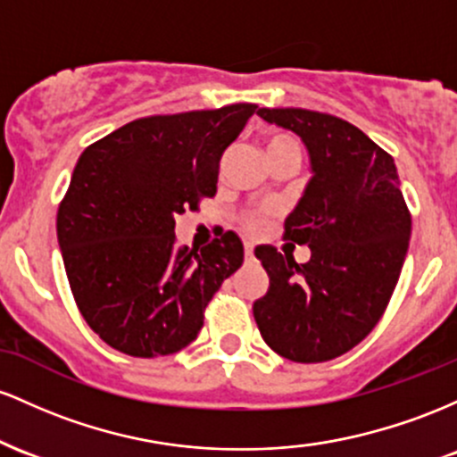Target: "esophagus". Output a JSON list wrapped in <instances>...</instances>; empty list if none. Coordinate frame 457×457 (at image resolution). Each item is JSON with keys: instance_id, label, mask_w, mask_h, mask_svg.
<instances>
[{"instance_id": "obj_1", "label": "esophagus", "mask_w": 457, "mask_h": 457, "mask_svg": "<svg viewBox=\"0 0 457 457\" xmlns=\"http://www.w3.org/2000/svg\"><path fill=\"white\" fill-rule=\"evenodd\" d=\"M244 254H245V259H253V256H254V250H253V245H250V244H245V248H244Z\"/></svg>"}]
</instances>
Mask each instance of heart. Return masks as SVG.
Listing matches in <instances>:
<instances>
[{
  "mask_svg": "<svg viewBox=\"0 0 457 457\" xmlns=\"http://www.w3.org/2000/svg\"><path fill=\"white\" fill-rule=\"evenodd\" d=\"M265 157H280V155H294V157H300V146H297V140L291 133H285V131H276V133H270L268 137H265ZM261 222H263V218H261L259 213H248L244 218V228L245 230H256L261 227Z\"/></svg>",
  "mask_w": 457,
  "mask_h": 457,
  "instance_id": "b5f03b06",
  "label": "heart"
}]
</instances>
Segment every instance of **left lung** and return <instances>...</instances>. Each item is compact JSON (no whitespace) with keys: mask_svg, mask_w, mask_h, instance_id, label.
<instances>
[{"mask_svg":"<svg viewBox=\"0 0 457 457\" xmlns=\"http://www.w3.org/2000/svg\"><path fill=\"white\" fill-rule=\"evenodd\" d=\"M265 122L304 142L311 181L285 220V239L306 244L295 263L274 245L254 254L270 276L253 304L261 337L294 362H324L350 352L380 321L410 242L406 201L386 151L341 118L302 107H261Z\"/></svg>","mask_w":457,"mask_h":457,"instance_id":"1","label":"left lung"}]
</instances>
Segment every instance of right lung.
Returning a JSON list of instances; mask_svg holds the SVG:
<instances>
[{
    "label": "right lung",
    "instance_id": "obj_1",
    "mask_svg": "<svg viewBox=\"0 0 457 457\" xmlns=\"http://www.w3.org/2000/svg\"><path fill=\"white\" fill-rule=\"evenodd\" d=\"M254 110L137 118L77 160L58 244L86 324L114 350L136 358L183 350L224 278L242 268L233 230L198 253L174 242V218L213 196L222 153Z\"/></svg>",
    "mask_w": 457,
    "mask_h": 457
}]
</instances>
